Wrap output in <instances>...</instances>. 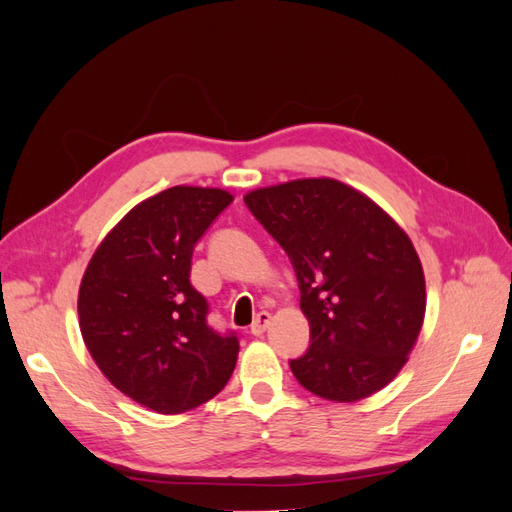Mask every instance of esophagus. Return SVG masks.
Returning <instances> with one entry per match:
<instances>
[{
  "mask_svg": "<svg viewBox=\"0 0 512 512\" xmlns=\"http://www.w3.org/2000/svg\"><path fill=\"white\" fill-rule=\"evenodd\" d=\"M269 322H271V314L269 312H260L258 316H256V320L252 322V327H250V333L252 335H256V337H260L262 333L267 331V327H269Z\"/></svg>",
  "mask_w": 512,
  "mask_h": 512,
  "instance_id": "34e87169",
  "label": "esophagus"
}]
</instances>
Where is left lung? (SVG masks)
I'll return each mask as SVG.
<instances>
[{"label": "left lung", "instance_id": "1", "mask_svg": "<svg viewBox=\"0 0 512 512\" xmlns=\"http://www.w3.org/2000/svg\"><path fill=\"white\" fill-rule=\"evenodd\" d=\"M243 200L297 275L309 348L290 361L294 378L331 401L380 391L425 318V275L406 232L335 179L288 181Z\"/></svg>", "mask_w": 512, "mask_h": 512}]
</instances>
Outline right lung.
Returning <instances> with one entry per match:
<instances>
[{
	"instance_id": "obj_1",
	"label": "right lung",
	"mask_w": 512,
	"mask_h": 512,
	"mask_svg": "<svg viewBox=\"0 0 512 512\" xmlns=\"http://www.w3.org/2000/svg\"><path fill=\"white\" fill-rule=\"evenodd\" d=\"M230 203L224 190L190 185L151 196L108 232L83 275L87 350L123 395L160 414L205 404L237 363V333L211 327L190 282L198 239Z\"/></svg>"
}]
</instances>
